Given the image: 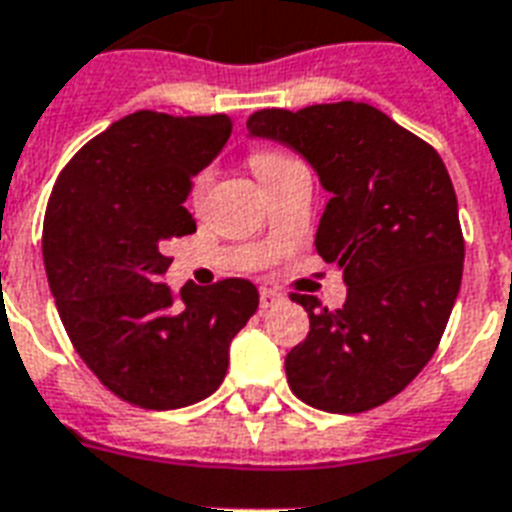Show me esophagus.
<instances>
[{"instance_id": "1", "label": "esophagus", "mask_w": 512, "mask_h": 512, "mask_svg": "<svg viewBox=\"0 0 512 512\" xmlns=\"http://www.w3.org/2000/svg\"><path fill=\"white\" fill-rule=\"evenodd\" d=\"M280 301H283L280 293L272 291V288H261V310H269V307H275Z\"/></svg>"}]
</instances>
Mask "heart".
Wrapping results in <instances>:
<instances>
[{"label":"heart","instance_id":"b5f03b06","mask_svg":"<svg viewBox=\"0 0 512 512\" xmlns=\"http://www.w3.org/2000/svg\"><path fill=\"white\" fill-rule=\"evenodd\" d=\"M248 160H251V168L256 170V176H259L264 184H272L283 170L296 165V160H293L291 154L280 152V149H269V146L253 149ZM208 184H211V173L205 168L197 170L192 176V181H189V202H192V205H200L205 192H208Z\"/></svg>","mask_w":512,"mask_h":512}]
</instances>
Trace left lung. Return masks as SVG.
Listing matches in <instances>:
<instances>
[{
    "label": "left lung",
    "instance_id": "1",
    "mask_svg": "<svg viewBox=\"0 0 512 512\" xmlns=\"http://www.w3.org/2000/svg\"><path fill=\"white\" fill-rule=\"evenodd\" d=\"M248 133L291 146L331 192L315 248L344 272L342 310L291 293L310 334L285 355L293 395L331 414L395 398L438 350L462 283L465 240L441 154L374 106L261 109Z\"/></svg>",
    "mask_w": 512,
    "mask_h": 512
}]
</instances>
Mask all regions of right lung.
<instances>
[{"label":"right lung","instance_id":"obj_1","mask_svg":"<svg viewBox=\"0 0 512 512\" xmlns=\"http://www.w3.org/2000/svg\"><path fill=\"white\" fill-rule=\"evenodd\" d=\"M232 117L136 112L87 141L47 200L42 256L61 323L106 390L149 411L219 390L229 342L259 307L251 280L173 293L160 275L192 235L189 181L221 152Z\"/></svg>","mask_w":512,"mask_h":512}]
</instances>
